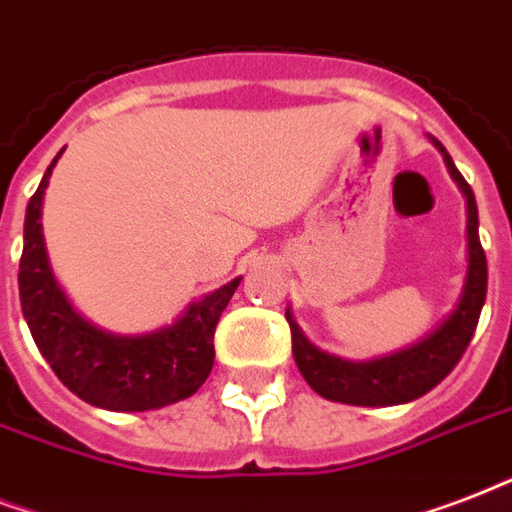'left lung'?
Listing matches in <instances>:
<instances>
[{
    "label": "left lung",
    "mask_w": 512,
    "mask_h": 512,
    "mask_svg": "<svg viewBox=\"0 0 512 512\" xmlns=\"http://www.w3.org/2000/svg\"><path fill=\"white\" fill-rule=\"evenodd\" d=\"M435 146L441 149L451 178L457 181L462 194L467 197V256L470 259H467L462 296L449 318L443 320L433 334H427L422 342L384 355V358L363 360V363H352V360H342L318 350L315 344L307 342V336L301 334L291 310L285 312L288 326H291L296 366L312 390L323 398L350 403V406H398V403L417 400L451 374V368L457 366L462 352L473 339L483 301H486V283H489L486 253L478 240V205H475L473 189L462 178L449 152L438 141Z\"/></svg>",
    "instance_id": "obj_1"
}]
</instances>
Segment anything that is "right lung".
Instances as JSON below:
<instances>
[{
    "label": "right lung",
    "instance_id": "add662e5",
    "mask_svg": "<svg viewBox=\"0 0 512 512\" xmlns=\"http://www.w3.org/2000/svg\"><path fill=\"white\" fill-rule=\"evenodd\" d=\"M58 157L26 208L18 272L23 318L42 358L90 406L152 411L189 398L211 374L216 358L213 331L243 277L192 301L173 326L154 334L117 336L87 323L55 283L42 235V200Z\"/></svg>",
    "mask_w": 512,
    "mask_h": 512
}]
</instances>
